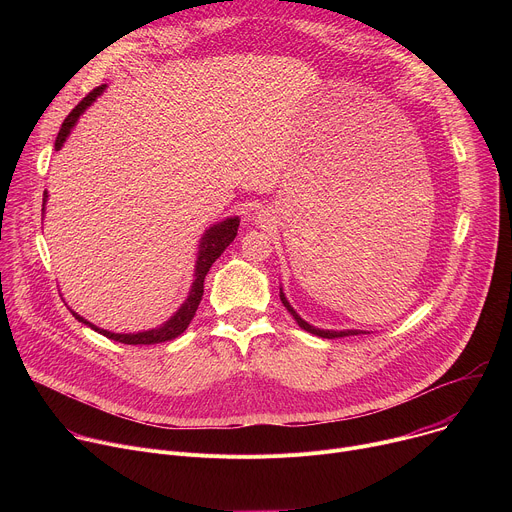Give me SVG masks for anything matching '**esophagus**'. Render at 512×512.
I'll list each match as a JSON object with an SVG mask.
<instances>
[{
	"label": "esophagus",
	"mask_w": 512,
	"mask_h": 512,
	"mask_svg": "<svg viewBox=\"0 0 512 512\" xmlns=\"http://www.w3.org/2000/svg\"><path fill=\"white\" fill-rule=\"evenodd\" d=\"M255 221H257V223H263V221H265V210H259V212L255 214Z\"/></svg>",
	"instance_id": "34e87169"
}]
</instances>
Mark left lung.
<instances>
[{
    "mask_svg": "<svg viewBox=\"0 0 512 512\" xmlns=\"http://www.w3.org/2000/svg\"><path fill=\"white\" fill-rule=\"evenodd\" d=\"M279 298H281V304L285 306V310L294 316V320L298 322V326L302 328V330H306V332H310V334H314V336H320V338H344V336H358V334H371V332H367V330H324V328H316V326H312V324H308L294 308H291V304H289V300L285 298V294H283V287H279Z\"/></svg>",
    "mask_w": 512,
    "mask_h": 512,
    "instance_id": "left-lung-1",
    "label": "left lung"
}]
</instances>
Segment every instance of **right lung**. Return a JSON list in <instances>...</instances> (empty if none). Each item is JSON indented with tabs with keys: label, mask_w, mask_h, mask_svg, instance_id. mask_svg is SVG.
I'll list each match as a JSON object with an SVG mask.
<instances>
[{
	"label": "right lung",
	"mask_w": 512,
	"mask_h": 512,
	"mask_svg": "<svg viewBox=\"0 0 512 512\" xmlns=\"http://www.w3.org/2000/svg\"><path fill=\"white\" fill-rule=\"evenodd\" d=\"M107 85H101L97 89H93L75 109H72L68 113V117L64 119L58 135H56V141H54V150L58 152L64 141L68 139L70 131L75 129L77 121L81 119V115L97 101V97H101L105 93ZM46 202H48V192L44 190V196H42V212H46ZM239 223L241 218L239 216H227L225 221L216 223L212 227H208L204 231V235L200 237V243H198V253H196V263H194V279H192V285H190V291L186 300L180 304V308L164 322L160 324L158 328H152V330H141V332H109L105 328H99L95 326L93 322L85 320L81 314L72 312V316H75L79 322H83L85 326L93 328L95 332L115 340V342H121V344H158V342H166V340H172L176 336H180L188 324L192 322L198 306H200V300H202V294H204V277L206 273L210 271L212 263L223 255V251L235 241L237 237V229H239Z\"/></svg>",
	"instance_id": "obj_1"
}]
</instances>
